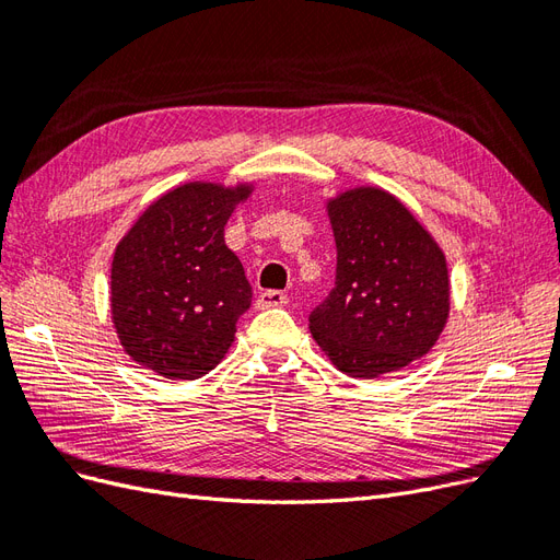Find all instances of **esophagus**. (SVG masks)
Here are the masks:
<instances>
[{
  "label": "esophagus",
  "instance_id": "34e87169",
  "mask_svg": "<svg viewBox=\"0 0 560 560\" xmlns=\"http://www.w3.org/2000/svg\"><path fill=\"white\" fill-rule=\"evenodd\" d=\"M287 303V294L278 292V290H266L257 296V308L259 311H268V308H278Z\"/></svg>",
  "mask_w": 560,
  "mask_h": 560
}]
</instances>
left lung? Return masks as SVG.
I'll list each match as a JSON object with an SVG mask.
<instances>
[{
  "label": "left lung",
  "instance_id": "obj_1",
  "mask_svg": "<svg viewBox=\"0 0 560 560\" xmlns=\"http://www.w3.org/2000/svg\"><path fill=\"white\" fill-rule=\"evenodd\" d=\"M336 284L311 334L350 378H378L422 358L451 313L446 254L404 202L378 186L327 200Z\"/></svg>",
  "mask_w": 560,
  "mask_h": 560
}]
</instances>
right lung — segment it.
Wrapping results in <instances>:
<instances>
[{
    "mask_svg": "<svg viewBox=\"0 0 560 560\" xmlns=\"http://www.w3.org/2000/svg\"><path fill=\"white\" fill-rule=\"evenodd\" d=\"M254 184L186 182L138 217L112 261V322L130 358L171 381H196L224 360L252 287L224 243Z\"/></svg>",
    "mask_w": 560,
    "mask_h": 560,
    "instance_id": "right-lung-1",
    "label": "right lung"
}]
</instances>
